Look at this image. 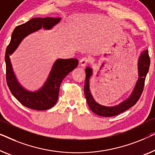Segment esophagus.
Listing matches in <instances>:
<instances>
[{
    "label": "esophagus",
    "instance_id": "obj_1",
    "mask_svg": "<svg viewBox=\"0 0 155 155\" xmlns=\"http://www.w3.org/2000/svg\"><path fill=\"white\" fill-rule=\"evenodd\" d=\"M88 62H89V60H88V59H87V58H85V57L82 58V59L80 61V66H82V67L86 66L87 64H88Z\"/></svg>",
    "mask_w": 155,
    "mask_h": 155
}]
</instances>
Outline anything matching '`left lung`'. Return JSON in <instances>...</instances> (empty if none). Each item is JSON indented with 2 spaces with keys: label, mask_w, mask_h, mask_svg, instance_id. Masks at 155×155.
<instances>
[{
  "label": "left lung",
  "mask_w": 155,
  "mask_h": 155,
  "mask_svg": "<svg viewBox=\"0 0 155 155\" xmlns=\"http://www.w3.org/2000/svg\"><path fill=\"white\" fill-rule=\"evenodd\" d=\"M150 64V59L148 54V50H144L141 52L138 60V79L136 83L135 87L129 97L123 101L118 105L114 106H105L102 105L94 99L89 89V80L93 74V70L91 67H87L86 80L84 84V95L89 107L91 110L96 115L102 117H113L121 113L126 111L130 107L134 106L140 98L142 94L145 84V78L148 73Z\"/></svg>",
  "instance_id": "8db88e82"
}]
</instances>
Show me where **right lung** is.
Returning a JSON list of instances; mask_svg holds the SVG:
<instances>
[{"label":"right lung","mask_w":155,"mask_h":155,"mask_svg":"<svg viewBox=\"0 0 155 155\" xmlns=\"http://www.w3.org/2000/svg\"><path fill=\"white\" fill-rule=\"evenodd\" d=\"M61 21V18H33L25 24L17 26L12 34L10 44L5 52L6 80L11 93L25 107L36 110H45L53 107L59 98L62 80L78 66L76 59H58L54 63L48 79L37 91L26 90L17 81L11 64L10 56L17 50L24 38L43 28L50 30Z\"/></svg>","instance_id":"obj_1"}]
</instances>
